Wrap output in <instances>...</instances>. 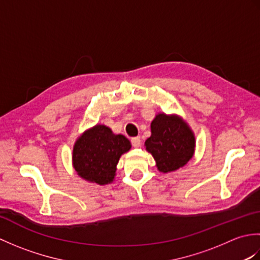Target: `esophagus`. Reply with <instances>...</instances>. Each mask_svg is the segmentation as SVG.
<instances>
[{
	"instance_id": "obj_1",
	"label": "esophagus",
	"mask_w": 260,
	"mask_h": 260,
	"mask_svg": "<svg viewBox=\"0 0 260 260\" xmlns=\"http://www.w3.org/2000/svg\"><path fill=\"white\" fill-rule=\"evenodd\" d=\"M131 142H132V145H133L134 147H140V145H141V137L140 136L133 137V139L131 140Z\"/></svg>"
}]
</instances>
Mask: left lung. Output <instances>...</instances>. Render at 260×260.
<instances>
[{
    "label": "left lung",
    "instance_id": "left-lung-1",
    "mask_svg": "<svg viewBox=\"0 0 260 260\" xmlns=\"http://www.w3.org/2000/svg\"><path fill=\"white\" fill-rule=\"evenodd\" d=\"M151 133L145 147L155 159L159 172L179 170L194 154V134L180 116L157 114L151 123Z\"/></svg>",
    "mask_w": 260,
    "mask_h": 260
}]
</instances>
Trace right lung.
<instances>
[{"mask_svg":"<svg viewBox=\"0 0 260 260\" xmlns=\"http://www.w3.org/2000/svg\"><path fill=\"white\" fill-rule=\"evenodd\" d=\"M131 147V142L124 135H116L109 127L98 124L85 131L76 141L74 169L80 178L91 183H112L119 157Z\"/></svg>","mask_w":260,"mask_h":260,"instance_id":"obj_1","label":"right lung"}]
</instances>
